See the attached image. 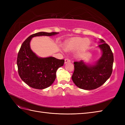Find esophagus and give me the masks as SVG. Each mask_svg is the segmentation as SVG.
<instances>
[{
	"mask_svg": "<svg viewBox=\"0 0 125 125\" xmlns=\"http://www.w3.org/2000/svg\"><path fill=\"white\" fill-rule=\"evenodd\" d=\"M68 62H70V60L69 59V58H65V61H64V63H67Z\"/></svg>",
	"mask_w": 125,
	"mask_h": 125,
	"instance_id": "1",
	"label": "esophagus"
}]
</instances>
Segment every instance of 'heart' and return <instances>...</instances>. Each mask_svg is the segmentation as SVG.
Returning <instances> with one entry per match:
<instances>
[{
  "mask_svg": "<svg viewBox=\"0 0 125 125\" xmlns=\"http://www.w3.org/2000/svg\"><path fill=\"white\" fill-rule=\"evenodd\" d=\"M91 44V41L88 38H82L79 37H76L71 39L65 42L64 44V48L67 51H73L77 50V55H80L89 48Z\"/></svg>",
  "mask_w": 125,
  "mask_h": 125,
  "instance_id": "heart-1",
  "label": "heart"
}]
</instances>
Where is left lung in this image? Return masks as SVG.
<instances>
[{"label": "left lung", "instance_id": "obj_1", "mask_svg": "<svg viewBox=\"0 0 125 125\" xmlns=\"http://www.w3.org/2000/svg\"><path fill=\"white\" fill-rule=\"evenodd\" d=\"M98 47L102 56L94 65H86L83 61L75 62L72 76L73 83L80 89L90 90L102 86L110 78L113 70V54L110 47L100 39Z\"/></svg>", "mask_w": 125, "mask_h": 125}]
</instances>
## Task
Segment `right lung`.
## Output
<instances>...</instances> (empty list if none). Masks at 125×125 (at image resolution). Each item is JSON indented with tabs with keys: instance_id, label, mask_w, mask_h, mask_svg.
Listing matches in <instances>:
<instances>
[{
	"instance_id": "1",
	"label": "right lung",
	"mask_w": 125,
	"mask_h": 125,
	"mask_svg": "<svg viewBox=\"0 0 125 125\" xmlns=\"http://www.w3.org/2000/svg\"><path fill=\"white\" fill-rule=\"evenodd\" d=\"M58 33L39 32L30 35L23 42L17 57L18 73L21 79L28 85L36 89H44L53 83L56 73L63 65L64 60L53 57L41 58L37 56L30 47V41L33 37L52 36Z\"/></svg>"
}]
</instances>
